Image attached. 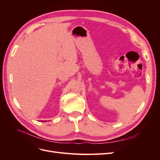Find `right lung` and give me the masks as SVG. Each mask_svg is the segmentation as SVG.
Instances as JSON below:
<instances>
[{
	"label": "right lung",
	"instance_id": "add662e5",
	"mask_svg": "<svg viewBox=\"0 0 160 160\" xmlns=\"http://www.w3.org/2000/svg\"><path fill=\"white\" fill-rule=\"evenodd\" d=\"M45 122H46V121H45Z\"/></svg>",
	"mask_w": 160,
	"mask_h": 160
}]
</instances>
